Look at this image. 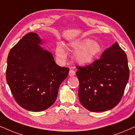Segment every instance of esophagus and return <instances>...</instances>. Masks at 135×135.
I'll return each instance as SVG.
<instances>
[{"label": "esophagus", "mask_w": 135, "mask_h": 135, "mask_svg": "<svg viewBox=\"0 0 135 135\" xmlns=\"http://www.w3.org/2000/svg\"><path fill=\"white\" fill-rule=\"evenodd\" d=\"M75 71L74 70H70L69 71V76H73L74 75H75Z\"/></svg>", "instance_id": "1"}]
</instances>
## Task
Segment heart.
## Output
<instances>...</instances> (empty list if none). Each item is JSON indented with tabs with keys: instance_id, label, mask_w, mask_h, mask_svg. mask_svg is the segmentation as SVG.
I'll use <instances>...</instances> for the list:
<instances>
[{
	"instance_id": "obj_1",
	"label": "heart",
	"mask_w": 135,
	"mask_h": 135,
	"mask_svg": "<svg viewBox=\"0 0 135 135\" xmlns=\"http://www.w3.org/2000/svg\"><path fill=\"white\" fill-rule=\"evenodd\" d=\"M71 50L75 51L73 55V60L77 64L86 66L94 62L102 52V47L99 42L85 38L75 39L69 44ZM56 58L60 62H64L66 59V52L65 46L62 42H58L55 49Z\"/></svg>"
}]
</instances>
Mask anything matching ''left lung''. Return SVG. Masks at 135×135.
<instances>
[{
    "label": "left lung",
    "instance_id": "left-lung-1",
    "mask_svg": "<svg viewBox=\"0 0 135 135\" xmlns=\"http://www.w3.org/2000/svg\"><path fill=\"white\" fill-rule=\"evenodd\" d=\"M80 103L91 112L110 110L119 103L129 79L127 55L115 42L100 59L88 66H77Z\"/></svg>",
    "mask_w": 135,
    "mask_h": 135
}]
</instances>
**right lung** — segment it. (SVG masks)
Masks as SVG:
<instances>
[{
    "label": "right lung",
    "instance_id": "obj_1",
    "mask_svg": "<svg viewBox=\"0 0 135 135\" xmlns=\"http://www.w3.org/2000/svg\"><path fill=\"white\" fill-rule=\"evenodd\" d=\"M35 33L24 36L7 57L6 80L18 104L33 112L46 110L56 100L69 69L55 64L52 54Z\"/></svg>",
    "mask_w": 135,
    "mask_h": 135
}]
</instances>
